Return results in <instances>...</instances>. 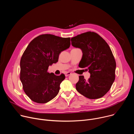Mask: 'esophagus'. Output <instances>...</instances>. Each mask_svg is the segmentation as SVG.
I'll return each instance as SVG.
<instances>
[{"label": "esophagus", "instance_id": "1", "mask_svg": "<svg viewBox=\"0 0 134 134\" xmlns=\"http://www.w3.org/2000/svg\"><path fill=\"white\" fill-rule=\"evenodd\" d=\"M71 74V72H65V76H69V75H70Z\"/></svg>", "mask_w": 134, "mask_h": 134}]
</instances>
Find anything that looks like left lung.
I'll list each match as a JSON object with an SVG mask.
<instances>
[{"instance_id":"obj_1","label":"left lung","mask_w":134,"mask_h":134,"mask_svg":"<svg viewBox=\"0 0 134 134\" xmlns=\"http://www.w3.org/2000/svg\"><path fill=\"white\" fill-rule=\"evenodd\" d=\"M71 44L81 49V68H87L90 78L85 80L79 76L76 84L77 91L90 99H99L109 91L115 80L116 63L111 50L105 41L97 33L87 32L71 39Z\"/></svg>"}]
</instances>
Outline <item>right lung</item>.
<instances>
[{"label": "right lung", "instance_id": "1", "mask_svg": "<svg viewBox=\"0 0 134 134\" xmlns=\"http://www.w3.org/2000/svg\"><path fill=\"white\" fill-rule=\"evenodd\" d=\"M70 45V37L48 34L37 36L29 43L20 62V80L25 93L31 100L46 103L58 94L65 76L55 75L48 72V69L58 61L60 52Z\"/></svg>", "mask_w": 134, "mask_h": 134}]
</instances>
